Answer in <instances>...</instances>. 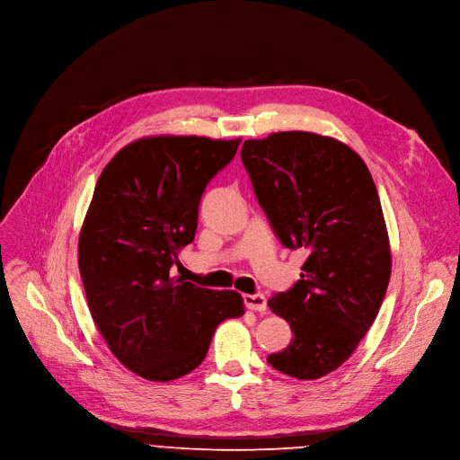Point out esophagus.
I'll return each mask as SVG.
<instances>
[{
    "label": "esophagus",
    "instance_id": "34e87169",
    "mask_svg": "<svg viewBox=\"0 0 460 460\" xmlns=\"http://www.w3.org/2000/svg\"><path fill=\"white\" fill-rule=\"evenodd\" d=\"M243 305L249 310H255V312H266V308H268L266 297L262 294H247V296H243Z\"/></svg>",
    "mask_w": 460,
    "mask_h": 460
}]
</instances>
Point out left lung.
Wrapping results in <instances>:
<instances>
[{
    "instance_id": "1",
    "label": "left lung",
    "mask_w": 460,
    "mask_h": 460,
    "mask_svg": "<svg viewBox=\"0 0 460 460\" xmlns=\"http://www.w3.org/2000/svg\"><path fill=\"white\" fill-rule=\"evenodd\" d=\"M240 155L280 243L308 253L301 279L268 301L294 333L268 361L317 380L350 358L385 297L391 249L378 190L363 159L332 137L279 132L245 141Z\"/></svg>"
}]
</instances>
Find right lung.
Here are the masks:
<instances>
[{"label":"right lung","instance_id":"1","mask_svg":"<svg viewBox=\"0 0 460 460\" xmlns=\"http://www.w3.org/2000/svg\"><path fill=\"white\" fill-rule=\"evenodd\" d=\"M240 139L161 136L124 146L102 171L78 238L92 317L113 356L171 382L207 356L217 326L243 314L240 294L198 288L171 268L194 240L205 187Z\"/></svg>","mask_w":460,"mask_h":460}]
</instances>
